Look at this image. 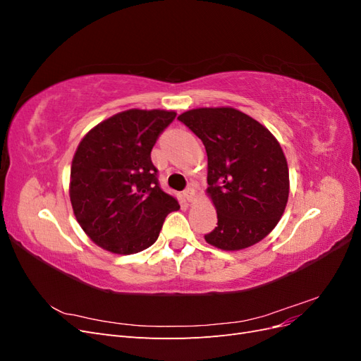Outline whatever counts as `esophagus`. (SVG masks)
<instances>
[{
	"label": "esophagus",
	"instance_id": "esophagus-1",
	"mask_svg": "<svg viewBox=\"0 0 361 361\" xmlns=\"http://www.w3.org/2000/svg\"><path fill=\"white\" fill-rule=\"evenodd\" d=\"M183 197H185V200L187 202H194L195 200V190L192 188V187H190V188H187L183 191Z\"/></svg>",
	"mask_w": 361,
	"mask_h": 361
}]
</instances>
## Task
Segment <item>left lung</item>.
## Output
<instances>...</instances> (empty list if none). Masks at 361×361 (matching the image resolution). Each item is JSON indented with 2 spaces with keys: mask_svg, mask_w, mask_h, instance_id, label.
I'll return each mask as SVG.
<instances>
[{
  "mask_svg": "<svg viewBox=\"0 0 361 361\" xmlns=\"http://www.w3.org/2000/svg\"><path fill=\"white\" fill-rule=\"evenodd\" d=\"M178 118L206 149V192L218 218L206 243L224 251L257 244L277 226L289 197L288 161L277 138L232 106L195 108Z\"/></svg>",
  "mask_w": 361,
  "mask_h": 361,
  "instance_id": "left-lung-1",
  "label": "left lung"
}]
</instances>
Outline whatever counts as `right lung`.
<instances>
[{
  "instance_id": "obj_1",
  "label": "right lung",
  "mask_w": 361,
  "mask_h": 361,
  "mask_svg": "<svg viewBox=\"0 0 361 361\" xmlns=\"http://www.w3.org/2000/svg\"><path fill=\"white\" fill-rule=\"evenodd\" d=\"M176 117L166 110H126L84 135L72 159L69 195L76 221L92 241L114 255L154 244L166 216L179 209L164 192L150 152Z\"/></svg>"
}]
</instances>
